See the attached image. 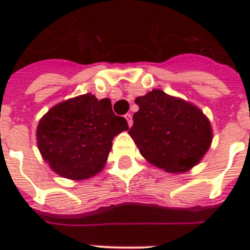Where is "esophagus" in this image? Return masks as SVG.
I'll return each mask as SVG.
<instances>
[{"label": "esophagus", "instance_id": "esophagus-1", "mask_svg": "<svg viewBox=\"0 0 250 250\" xmlns=\"http://www.w3.org/2000/svg\"><path fill=\"white\" fill-rule=\"evenodd\" d=\"M125 118V120H127V123H128V127H131V125H132V115L127 114Z\"/></svg>", "mask_w": 250, "mask_h": 250}]
</instances>
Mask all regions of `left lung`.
<instances>
[{
	"mask_svg": "<svg viewBox=\"0 0 250 250\" xmlns=\"http://www.w3.org/2000/svg\"><path fill=\"white\" fill-rule=\"evenodd\" d=\"M139 111L128 131L142 157L166 173H186L211 146L213 128L202 109L188 100L152 89L135 99Z\"/></svg>",
	"mask_w": 250,
	"mask_h": 250,
	"instance_id": "8db88e82",
	"label": "left lung"
}]
</instances>
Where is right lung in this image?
I'll use <instances>...</instances> for the list:
<instances>
[{
	"instance_id": "1",
	"label": "right lung",
	"mask_w": 250,
	"mask_h": 250,
	"mask_svg": "<svg viewBox=\"0 0 250 250\" xmlns=\"http://www.w3.org/2000/svg\"><path fill=\"white\" fill-rule=\"evenodd\" d=\"M127 130V120L112 112L109 99L84 93L53 105L39 122L36 139L57 175L84 181L103 170L114 138Z\"/></svg>"
}]
</instances>
